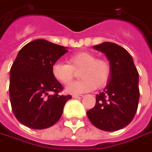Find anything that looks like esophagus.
<instances>
[{
  "instance_id": "34e87169",
  "label": "esophagus",
  "mask_w": 152,
  "mask_h": 152,
  "mask_svg": "<svg viewBox=\"0 0 152 152\" xmlns=\"http://www.w3.org/2000/svg\"><path fill=\"white\" fill-rule=\"evenodd\" d=\"M72 97L75 98V99H83L84 95H82V94H74Z\"/></svg>"
}]
</instances>
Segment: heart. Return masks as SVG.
I'll list each match as a JSON object with an SVG mask.
<instances>
[{
    "label": "heart",
    "mask_w": 152,
    "mask_h": 152,
    "mask_svg": "<svg viewBox=\"0 0 152 152\" xmlns=\"http://www.w3.org/2000/svg\"><path fill=\"white\" fill-rule=\"evenodd\" d=\"M68 63L57 61L52 66L53 77L62 84H68L75 76V71H80L81 81L70 83L65 92L72 94L88 93L94 89L104 88L109 81L111 67L109 61L97 58L89 52H80L69 57Z\"/></svg>",
    "instance_id": "1"
}]
</instances>
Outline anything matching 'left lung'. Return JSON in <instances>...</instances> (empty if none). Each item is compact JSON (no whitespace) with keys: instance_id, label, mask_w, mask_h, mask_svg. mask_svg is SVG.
Returning a JSON list of instances; mask_svg holds the SVG:
<instances>
[{"instance_id":"1","label":"left lung","mask_w":152,"mask_h":152,"mask_svg":"<svg viewBox=\"0 0 152 152\" xmlns=\"http://www.w3.org/2000/svg\"><path fill=\"white\" fill-rule=\"evenodd\" d=\"M107 57L111 73L102 93L96 95L95 106L87 111L90 122L104 131H116L134 119L140 99L139 73L129 53L117 44L94 46Z\"/></svg>"}]
</instances>
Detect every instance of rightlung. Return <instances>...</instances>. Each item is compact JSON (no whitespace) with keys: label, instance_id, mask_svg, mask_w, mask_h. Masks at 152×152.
I'll use <instances>...</instances> for the list:
<instances>
[{"label":"right lung","instance_id":"obj_1","mask_svg":"<svg viewBox=\"0 0 152 152\" xmlns=\"http://www.w3.org/2000/svg\"><path fill=\"white\" fill-rule=\"evenodd\" d=\"M67 48L37 39L23 47L10 69L9 96L18 121L33 129H48L61 117L71 95H59L63 87L52 66Z\"/></svg>","mask_w":152,"mask_h":152}]
</instances>
